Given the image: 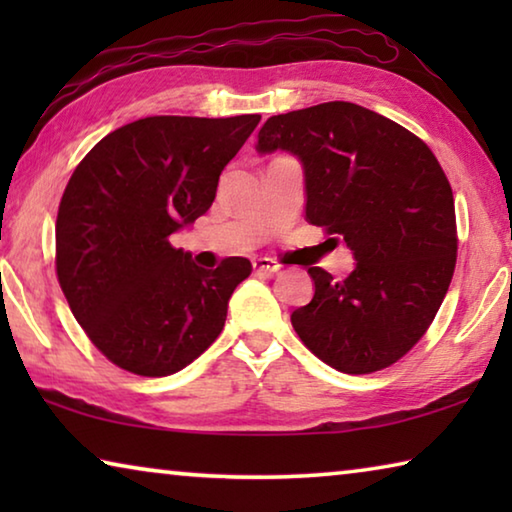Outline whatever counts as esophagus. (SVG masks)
Instances as JSON below:
<instances>
[{"label": "esophagus", "mask_w": 512, "mask_h": 512, "mask_svg": "<svg viewBox=\"0 0 512 512\" xmlns=\"http://www.w3.org/2000/svg\"><path fill=\"white\" fill-rule=\"evenodd\" d=\"M253 268L257 273H277L280 271V264L271 257H255L253 259Z\"/></svg>", "instance_id": "1"}]
</instances>
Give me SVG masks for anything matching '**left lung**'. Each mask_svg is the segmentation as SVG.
I'll list each match as a JSON object with an SVG mask.
<instances>
[{"label":"left lung","mask_w":512,"mask_h":512,"mask_svg":"<svg viewBox=\"0 0 512 512\" xmlns=\"http://www.w3.org/2000/svg\"><path fill=\"white\" fill-rule=\"evenodd\" d=\"M255 149L296 155L305 219L343 239L357 262L345 280L309 268L314 298L291 314L302 343L348 375L402 359L443 305L456 266L454 194L436 155L350 101L266 119Z\"/></svg>","instance_id":"1"}]
</instances>
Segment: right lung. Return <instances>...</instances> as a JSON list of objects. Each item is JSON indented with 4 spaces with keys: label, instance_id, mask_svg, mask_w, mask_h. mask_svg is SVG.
<instances>
[{
    "label": "right lung",
    "instance_id": "1",
    "mask_svg": "<svg viewBox=\"0 0 512 512\" xmlns=\"http://www.w3.org/2000/svg\"><path fill=\"white\" fill-rule=\"evenodd\" d=\"M259 119H137L103 137L69 178L56 219L58 282L115 366L167 377L221 334L253 266L246 257L196 266L171 235L210 210L221 171Z\"/></svg>",
    "mask_w": 512,
    "mask_h": 512
}]
</instances>
